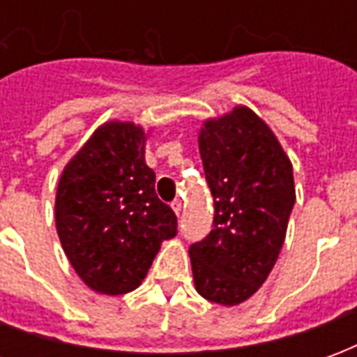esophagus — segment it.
I'll list each match as a JSON object with an SVG mask.
<instances>
[{
    "mask_svg": "<svg viewBox=\"0 0 357 357\" xmlns=\"http://www.w3.org/2000/svg\"><path fill=\"white\" fill-rule=\"evenodd\" d=\"M172 208H174V212L178 216H181V212H183V202H181V199H176V201L172 202Z\"/></svg>",
    "mask_w": 357,
    "mask_h": 357,
    "instance_id": "esophagus-1",
    "label": "esophagus"
}]
</instances>
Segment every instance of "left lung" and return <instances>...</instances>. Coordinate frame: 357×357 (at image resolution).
<instances>
[{
	"mask_svg": "<svg viewBox=\"0 0 357 357\" xmlns=\"http://www.w3.org/2000/svg\"><path fill=\"white\" fill-rule=\"evenodd\" d=\"M214 197V229L189 247L195 287L237 306L268 279L296 201L292 164L262 118L247 107L206 120L199 135Z\"/></svg>",
	"mask_w": 357,
	"mask_h": 357,
	"instance_id": "left-lung-1",
	"label": "left lung"
}]
</instances>
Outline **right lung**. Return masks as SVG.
Listing matches in <instances>:
<instances>
[{
	"instance_id": "1",
	"label": "right lung",
	"mask_w": 357,
	"mask_h": 357,
	"mask_svg": "<svg viewBox=\"0 0 357 357\" xmlns=\"http://www.w3.org/2000/svg\"><path fill=\"white\" fill-rule=\"evenodd\" d=\"M55 224L91 291L114 296L139 287L162 241L178 233L145 164L143 128L112 120L95 130L59 179Z\"/></svg>"
}]
</instances>
